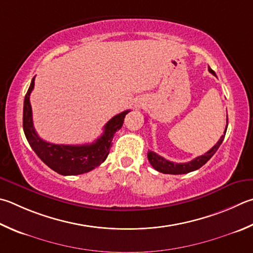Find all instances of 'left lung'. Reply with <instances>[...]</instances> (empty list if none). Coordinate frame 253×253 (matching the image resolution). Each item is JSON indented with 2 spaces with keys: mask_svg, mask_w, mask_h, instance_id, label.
<instances>
[{
  "mask_svg": "<svg viewBox=\"0 0 253 253\" xmlns=\"http://www.w3.org/2000/svg\"><path fill=\"white\" fill-rule=\"evenodd\" d=\"M209 72L211 74H213L215 76V73L211 70L209 67L208 68ZM227 127H228V115H227V126L226 129H224V134L220 137V139L218 140L217 144H215L212 148L210 150L207 151V153L203 156H199V157H196L194 160L188 163H183V164H177V163H172L169 162V160L165 159L162 156H159L158 154L154 153V151H148L147 154V157H148V160L151 166H153L156 170L163 173H170V174H181V173H188L190 171L197 170L200 167H203L204 165L208 162V160L212 157L214 155L215 151L218 150V148L220 147V145L222 144V141L224 139V135H226L227 131Z\"/></svg>",
  "mask_w": 253,
  "mask_h": 253,
  "instance_id": "8db88e82",
  "label": "left lung"
}]
</instances>
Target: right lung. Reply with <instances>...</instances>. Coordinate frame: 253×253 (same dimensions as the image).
I'll return each instance as SVG.
<instances>
[{
	"mask_svg": "<svg viewBox=\"0 0 253 253\" xmlns=\"http://www.w3.org/2000/svg\"><path fill=\"white\" fill-rule=\"evenodd\" d=\"M34 80L35 77H33L31 82L24 98V107H23V129L34 153L50 169L63 176H75V174L88 172L104 163L113 145L112 140L115 132L121 129L124 124V118L130 111L123 112L108 121L104 127L103 135L91 144H50L39 137L33 125L30 95L34 88Z\"/></svg>",
	"mask_w": 253,
	"mask_h": 253,
	"instance_id": "right-lung-1",
	"label": "right lung"
}]
</instances>
